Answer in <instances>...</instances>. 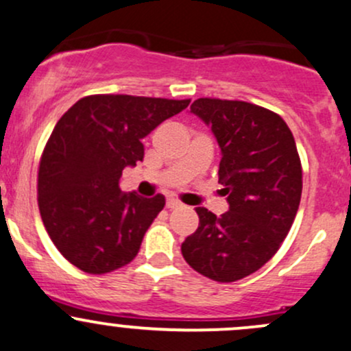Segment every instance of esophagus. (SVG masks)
Wrapping results in <instances>:
<instances>
[{"label": "esophagus", "instance_id": "1", "mask_svg": "<svg viewBox=\"0 0 351 351\" xmlns=\"http://www.w3.org/2000/svg\"><path fill=\"white\" fill-rule=\"evenodd\" d=\"M180 206H182V202H178V199L175 198L167 199V208H169V210H175V208H180Z\"/></svg>", "mask_w": 351, "mask_h": 351}]
</instances>
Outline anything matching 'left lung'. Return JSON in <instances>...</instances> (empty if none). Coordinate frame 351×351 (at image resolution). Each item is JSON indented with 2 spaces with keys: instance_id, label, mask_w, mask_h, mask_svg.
<instances>
[{
  "instance_id": "left-lung-1",
  "label": "left lung",
  "mask_w": 351,
  "mask_h": 351,
  "mask_svg": "<svg viewBox=\"0 0 351 351\" xmlns=\"http://www.w3.org/2000/svg\"><path fill=\"white\" fill-rule=\"evenodd\" d=\"M199 117L221 148L218 180L230 210L196 208L199 223L182 243L195 271L219 283L263 267L282 246L302 198V161L293 133L275 111L238 99L198 98Z\"/></svg>"
}]
</instances>
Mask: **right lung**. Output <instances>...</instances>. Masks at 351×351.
I'll use <instances>...</instances> for the list:
<instances>
[{"mask_svg":"<svg viewBox=\"0 0 351 351\" xmlns=\"http://www.w3.org/2000/svg\"><path fill=\"white\" fill-rule=\"evenodd\" d=\"M190 99L90 95L56 123L38 169V206L49 238L90 275L125 267L140 252L165 196L123 193L126 167L143 160L141 140Z\"/></svg>","mask_w":351,"mask_h":351,"instance_id":"obj_1","label":"right lung"}]
</instances>
